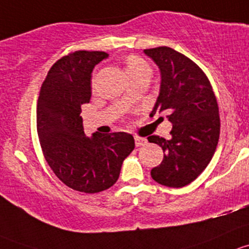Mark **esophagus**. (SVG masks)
Here are the masks:
<instances>
[{
	"instance_id": "obj_1",
	"label": "esophagus",
	"mask_w": 249,
	"mask_h": 249,
	"mask_svg": "<svg viewBox=\"0 0 249 249\" xmlns=\"http://www.w3.org/2000/svg\"><path fill=\"white\" fill-rule=\"evenodd\" d=\"M147 143V140L145 138H135V146L137 147H140V146H143Z\"/></svg>"
}]
</instances>
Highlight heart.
Wrapping results in <instances>:
<instances>
[{
  "label": "heart",
  "mask_w": 249,
  "mask_h": 249,
  "mask_svg": "<svg viewBox=\"0 0 249 249\" xmlns=\"http://www.w3.org/2000/svg\"><path fill=\"white\" fill-rule=\"evenodd\" d=\"M148 67L146 65V62L142 60L138 56H129L125 61V71H127L128 75L134 73H139V71H147Z\"/></svg>",
  "instance_id": "1"
}]
</instances>
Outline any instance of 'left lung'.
<instances>
[{"label":"left lung","instance_id":"obj_1","mask_svg":"<svg viewBox=\"0 0 249 249\" xmlns=\"http://www.w3.org/2000/svg\"><path fill=\"white\" fill-rule=\"evenodd\" d=\"M160 71V91L152 114L168 112L171 139L148 142L162 147V163L151 170L156 182L180 188L193 182L211 162L219 139L218 104L206 74L196 62L169 47L145 49Z\"/></svg>","mask_w":249,"mask_h":249}]
</instances>
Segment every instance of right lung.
Returning a JSON list of instances; mask_svg holds the SVG:
<instances>
[{"mask_svg": "<svg viewBox=\"0 0 249 249\" xmlns=\"http://www.w3.org/2000/svg\"><path fill=\"white\" fill-rule=\"evenodd\" d=\"M104 51L78 50L56 61L40 87L37 132L51 170L66 186L98 193L117 181L134 139L124 132L84 133L81 106L91 98V74L107 58Z\"/></svg>", "mask_w": 249, "mask_h": 249, "instance_id": "1", "label": "right lung"}]
</instances>
